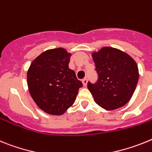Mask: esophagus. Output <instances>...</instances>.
<instances>
[{
    "label": "esophagus",
    "mask_w": 152,
    "mask_h": 152,
    "mask_svg": "<svg viewBox=\"0 0 152 152\" xmlns=\"http://www.w3.org/2000/svg\"><path fill=\"white\" fill-rule=\"evenodd\" d=\"M82 82H83V84L84 86H86L87 82H88V80H87V78H84L83 80H82Z\"/></svg>",
    "instance_id": "34e87169"
}]
</instances>
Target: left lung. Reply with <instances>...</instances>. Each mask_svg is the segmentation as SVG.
<instances>
[{
	"instance_id": "1",
	"label": "left lung",
	"mask_w": 152,
	"mask_h": 152,
	"mask_svg": "<svg viewBox=\"0 0 152 152\" xmlns=\"http://www.w3.org/2000/svg\"><path fill=\"white\" fill-rule=\"evenodd\" d=\"M92 56L98 80L94 84L89 82L87 87L95 102L109 111L124 106L131 99L138 83L137 63L126 53L109 47L92 53Z\"/></svg>"
}]
</instances>
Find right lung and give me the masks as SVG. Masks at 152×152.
Listing matches in <instances>:
<instances>
[{
	"instance_id": "obj_1",
	"label": "right lung",
	"mask_w": 152,
	"mask_h": 152,
	"mask_svg": "<svg viewBox=\"0 0 152 152\" xmlns=\"http://www.w3.org/2000/svg\"><path fill=\"white\" fill-rule=\"evenodd\" d=\"M70 56L63 48L48 50L29 67L27 78L30 96L48 114L63 115L74 103L83 86L74 71L69 68Z\"/></svg>"
}]
</instances>
